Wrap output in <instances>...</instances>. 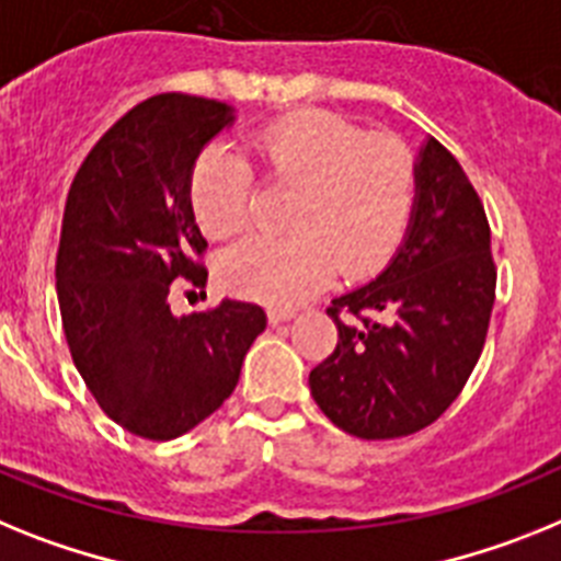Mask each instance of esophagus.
<instances>
[{"instance_id": "esophagus-1", "label": "esophagus", "mask_w": 561, "mask_h": 561, "mask_svg": "<svg viewBox=\"0 0 561 561\" xmlns=\"http://www.w3.org/2000/svg\"><path fill=\"white\" fill-rule=\"evenodd\" d=\"M296 310L294 308H267V319H271V324H282V321L294 319Z\"/></svg>"}]
</instances>
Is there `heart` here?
<instances>
[{"label":"heart","mask_w":561,"mask_h":561,"mask_svg":"<svg viewBox=\"0 0 561 561\" xmlns=\"http://www.w3.org/2000/svg\"><path fill=\"white\" fill-rule=\"evenodd\" d=\"M271 183L296 188L287 237H251L222 253L220 279L233 294L290 305L319 290L333 267L367 279L401 245L421 197V160L398 135L367 133L324 110L276 118L248 140ZM199 228L226 240L253 217V172L226 146H208L192 169Z\"/></svg>","instance_id":"heart-1"}]
</instances>
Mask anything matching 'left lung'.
I'll list each match as a JSON object with an SVG mask.
<instances>
[{"mask_svg": "<svg viewBox=\"0 0 561 561\" xmlns=\"http://www.w3.org/2000/svg\"><path fill=\"white\" fill-rule=\"evenodd\" d=\"M494 290L483 199L455 154L428 138L421 149V197L396 260L328 308L339 341L310 373L313 401L362 440H396L426 428L477 367Z\"/></svg>", "mask_w": 561, "mask_h": 561, "instance_id": "left-lung-1", "label": "left lung"}]
</instances>
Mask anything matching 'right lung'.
Listing matches in <instances>:
<instances>
[{
	"instance_id": "1",
	"label": "right lung",
	"mask_w": 561,
	"mask_h": 561,
	"mask_svg": "<svg viewBox=\"0 0 561 561\" xmlns=\"http://www.w3.org/2000/svg\"><path fill=\"white\" fill-rule=\"evenodd\" d=\"M228 124L222 101L152 95L101 135L67 192L56 253L67 347L99 407L146 440L186 435L217 412L265 330L251 301L180 319L169 305L174 287H206L188 183Z\"/></svg>"
}]
</instances>
